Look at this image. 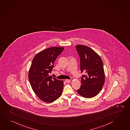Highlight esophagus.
Returning <instances> with one entry per match:
<instances>
[{"instance_id":"esophagus-1","label":"esophagus","mask_w":130,"mask_h":130,"mask_svg":"<svg viewBox=\"0 0 130 130\" xmlns=\"http://www.w3.org/2000/svg\"><path fill=\"white\" fill-rule=\"evenodd\" d=\"M66 83H70L71 82V80H69V79H67L66 80Z\"/></svg>"}]
</instances>
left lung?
Returning a JSON list of instances; mask_svg holds the SVG:
<instances>
[{
  "label": "left lung",
  "instance_id": "left-lung-1",
  "mask_svg": "<svg viewBox=\"0 0 130 130\" xmlns=\"http://www.w3.org/2000/svg\"><path fill=\"white\" fill-rule=\"evenodd\" d=\"M80 58L81 86L77 92L81 96L92 98L99 93L105 82L103 63L101 57L91 48L85 45L76 46Z\"/></svg>",
  "mask_w": 130,
  "mask_h": 130
}]
</instances>
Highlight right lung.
Instances as JSON below:
<instances>
[{"instance_id":"obj_1","label":"right lung","mask_w":130,"mask_h":130,"mask_svg":"<svg viewBox=\"0 0 130 130\" xmlns=\"http://www.w3.org/2000/svg\"><path fill=\"white\" fill-rule=\"evenodd\" d=\"M64 47H51L39 52L33 58L28 79L33 91L42 101L52 103L61 95L64 82L50 76L57 57Z\"/></svg>"}]
</instances>
